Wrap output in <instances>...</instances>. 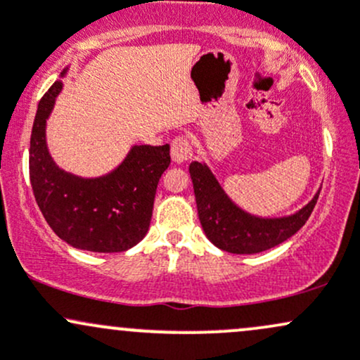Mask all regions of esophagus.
<instances>
[{
    "label": "esophagus",
    "mask_w": 360,
    "mask_h": 360,
    "mask_svg": "<svg viewBox=\"0 0 360 360\" xmlns=\"http://www.w3.org/2000/svg\"><path fill=\"white\" fill-rule=\"evenodd\" d=\"M193 147L186 137H176L171 143V157L176 164H183L186 160L191 159Z\"/></svg>",
    "instance_id": "esophagus-1"
}]
</instances>
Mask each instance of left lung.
Segmentation results:
<instances>
[{
	"label": "left lung",
	"mask_w": 360,
	"mask_h": 360,
	"mask_svg": "<svg viewBox=\"0 0 360 360\" xmlns=\"http://www.w3.org/2000/svg\"><path fill=\"white\" fill-rule=\"evenodd\" d=\"M196 198L198 217L208 240L230 254H259L292 237L315 208L320 189L300 212L279 218H262L247 213L226 196L206 164H189Z\"/></svg>",
	"instance_id": "obj_1"
}]
</instances>
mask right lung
Listing matches in <instances>:
<instances>
[{"label": "right lung", "mask_w": 360, "mask_h": 360, "mask_svg": "<svg viewBox=\"0 0 360 360\" xmlns=\"http://www.w3.org/2000/svg\"><path fill=\"white\" fill-rule=\"evenodd\" d=\"M68 69L62 71L60 76ZM62 89L56 81L37 108L30 137V183L51 229L69 245L89 252H123L146 237L160 176L171 164L166 146H134L108 174L81 177L53 162L45 125Z\"/></svg>", "instance_id": "right-lung-1"}]
</instances>
